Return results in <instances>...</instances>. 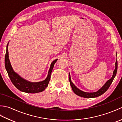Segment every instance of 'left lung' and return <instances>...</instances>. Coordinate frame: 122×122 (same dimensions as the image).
Masks as SVG:
<instances>
[{"label": "left lung", "instance_id": "8db88e82", "mask_svg": "<svg viewBox=\"0 0 122 122\" xmlns=\"http://www.w3.org/2000/svg\"><path fill=\"white\" fill-rule=\"evenodd\" d=\"M117 70V61L116 60L115 62V69L113 71L112 77H111L109 80H108V81L105 83V84L103 85V86L101 87L99 90H98L97 92L89 93V92H85L84 91H82L81 90H80V89H78V88H77L76 86H75V85L72 82L70 75L69 74L70 84L71 85L72 89L73 90L74 93L77 95L80 96V97H81L84 98H93V97H99V96L103 94V93H104L108 90V88H109L111 84H112L114 79V77L116 76Z\"/></svg>", "mask_w": 122, "mask_h": 122}]
</instances>
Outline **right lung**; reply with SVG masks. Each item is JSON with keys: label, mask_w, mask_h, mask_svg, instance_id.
Wrapping results in <instances>:
<instances>
[{"label": "right lung", "mask_w": 122, "mask_h": 122, "mask_svg": "<svg viewBox=\"0 0 122 122\" xmlns=\"http://www.w3.org/2000/svg\"><path fill=\"white\" fill-rule=\"evenodd\" d=\"M8 43H8L7 45L6 53L5 58V64L8 74L13 84L20 91L28 93H37L42 92L48 86L50 80L52 71L53 70L54 64L58 60V59H56L51 63L50 69L48 72V76L44 81L39 82H31L22 78L13 70L9 59L8 50Z\"/></svg>", "instance_id": "right-lung-1"}]
</instances>
